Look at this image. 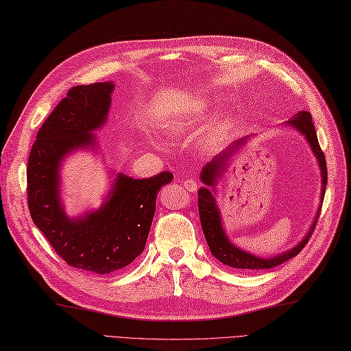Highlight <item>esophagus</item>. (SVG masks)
<instances>
[{
    "instance_id": "34e87169",
    "label": "esophagus",
    "mask_w": 351,
    "mask_h": 351,
    "mask_svg": "<svg viewBox=\"0 0 351 351\" xmlns=\"http://www.w3.org/2000/svg\"><path fill=\"white\" fill-rule=\"evenodd\" d=\"M197 182L196 180H192V178H189V180H186L184 182V187L187 189L189 192H196L197 191Z\"/></svg>"
}]
</instances>
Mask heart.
<instances>
[{"instance_id": "b5f03b06", "label": "heart", "mask_w": 351, "mask_h": 351, "mask_svg": "<svg viewBox=\"0 0 351 351\" xmlns=\"http://www.w3.org/2000/svg\"><path fill=\"white\" fill-rule=\"evenodd\" d=\"M208 112H210V106H208L206 103H196L195 106L182 113V115L167 119L164 122V128L169 134H184V132H191L197 127L199 122L206 117ZM224 127L226 124L221 125V130Z\"/></svg>"}]
</instances>
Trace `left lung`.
Listing matches in <instances>:
<instances>
[{"instance_id": "obj_1", "label": "left lung", "mask_w": 351, "mask_h": 351, "mask_svg": "<svg viewBox=\"0 0 351 351\" xmlns=\"http://www.w3.org/2000/svg\"><path fill=\"white\" fill-rule=\"evenodd\" d=\"M287 127H291L293 130H297L300 134L307 140L308 146L311 147V152H313L315 158L317 159V164L320 168V177H322V191H320V205L317 208V213L315 220L311 221L310 229L307 233L293 248L273 255V257H260V255L251 254L248 251H245L239 248L238 245H234L229 236H227L224 227H223V220H221V213L219 204L215 201V192H217V183L221 178V176L227 171L229 168V164L232 160V156L238 154V150L245 146L246 140L248 137H242L239 140L233 141V143L224 149L221 154L214 156L210 162H208L201 171V180L205 184L204 187L199 189L197 192V202H199V217H201V224H202V230L205 234V239L208 246H210V251L214 255V257L219 260L220 263L226 264L229 267L234 269H248V270H261V269H271L280 266L282 263L288 261L289 258H293L300 251L304 248L306 243L308 242L311 233L315 230V224L317 217L320 214V208L322 202H324V196H325V189L328 183V173H326V160L325 155L322 152V149L319 146L317 136H316V130L313 125V121H311V115L306 110L298 112L295 117L285 122Z\"/></svg>"}]
</instances>
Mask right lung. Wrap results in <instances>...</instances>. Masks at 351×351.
<instances>
[{
    "instance_id": "right-lung-1",
    "label": "right lung",
    "mask_w": 351,
    "mask_h": 351,
    "mask_svg": "<svg viewBox=\"0 0 351 351\" xmlns=\"http://www.w3.org/2000/svg\"><path fill=\"white\" fill-rule=\"evenodd\" d=\"M113 88L112 81L72 87L38 131L26 169L35 226L69 266L97 274L124 269L143 252L156 195L174 178L168 171L141 180L112 173V187L99 210L66 214L60 195L63 160L78 150L97 149L94 131L106 124Z\"/></svg>"
}]
</instances>
